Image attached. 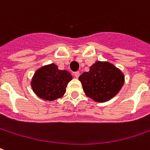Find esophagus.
<instances>
[{
	"label": "esophagus",
	"mask_w": 150,
	"mask_h": 150,
	"mask_svg": "<svg viewBox=\"0 0 150 150\" xmlns=\"http://www.w3.org/2000/svg\"><path fill=\"white\" fill-rule=\"evenodd\" d=\"M74 75H75V78H79V71L75 72V73H74Z\"/></svg>",
	"instance_id": "esophagus-1"
}]
</instances>
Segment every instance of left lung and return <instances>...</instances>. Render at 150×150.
<instances>
[{
	"instance_id": "1",
	"label": "left lung",
	"mask_w": 150,
	"mask_h": 150,
	"mask_svg": "<svg viewBox=\"0 0 150 150\" xmlns=\"http://www.w3.org/2000/svg\"><path fill=\"white\" fill-rule=\"evenodd\" d=\"M79 79L86 96L97 102H105L119 93L124 83V75L112 63L97 61Z\"/></svg>"
}]
</instances>
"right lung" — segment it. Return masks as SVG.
<instances>
[{"label": "right lung", "instance_id": "obj_1", "mask_svg": "<svg viewBox=\"0 0 150 150\" xmlns=\"http://www.w3.org/2000/svg\"><path fill=\"white\" fill-rule=\"evenodd\" d=\"M71 79L70 72L58 70L57 66L52 63L39 68L32 77L31 85L40 98L54 100L64 95L67 83Z\"/></svg>", "mask_w": 150, "mask_h": 150}]
</instances>
